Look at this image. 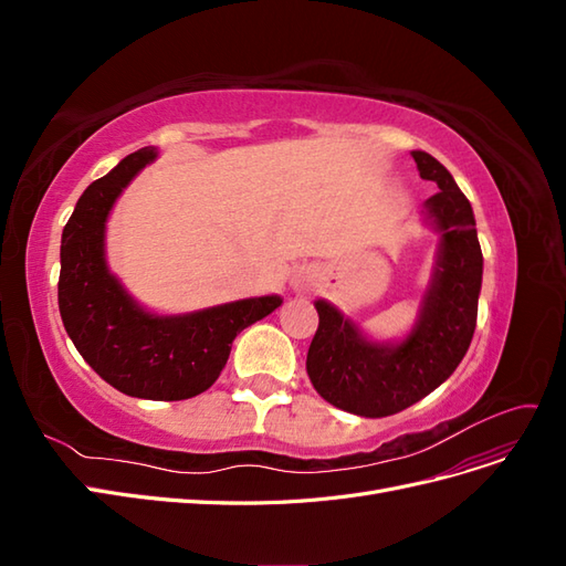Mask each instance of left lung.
Segmentation results:
<instances>
[{
	"label": "left lung",
	"instance_id": "obj_1",
	"mask_svg": "<svg viewBox=\"0 0 566 566\" xmlns=\"http://www.w3.org/2000/svg\"><path fill=\"white\" fill-rule=\"evenodd\" d=\"M413 160L420 177L439 186L424 208L441 233L434 279L413 333L399 345H378L335 306L316 302L318 331L306 354V373L325 401L364 418L399 413L451 378L476 325L484 260L472 205L430 153L413 150Z\"/></svg>",
	"mask_w": 566,
	"mask_h": 566
}]
</instances>
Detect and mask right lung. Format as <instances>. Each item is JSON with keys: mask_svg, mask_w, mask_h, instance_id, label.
Returning a JSON list of instances; mask_svg holds the SVG:
<instances>
[{"mask_svg": "<svg viewBox=\"0 0 566 566\" xmlns=\"http://www.w3.org/2000/svg\"><path fill=\"white\" fill-rule=\"evenodd\" d=\"M156 148L127 156L87 186L61 238L59 310L75 349L117 391L150 401H184L210 389L235 335L281 306L279 295L238 300L186 316H153L106 266V219L123 188Z\"/></svg>", "mask_w": 566, "mask_h": 566, "instance_id": "1", "label": "right lung"}]
</instances>
